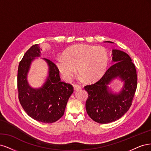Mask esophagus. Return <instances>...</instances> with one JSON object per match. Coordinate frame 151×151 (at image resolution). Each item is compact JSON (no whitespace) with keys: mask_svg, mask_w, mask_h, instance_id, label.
<instances>
[{"mask_svg":"<svg viewBox=\"0 0 151 151\" xmlns=\"http://www.w3.org/2000/svg\"><path fill=\"white\" fill-rule=\"evenodd\" d=\"M81 88V85H74V90H75V91L79 90H80Z\"/></svg>","mask_w":151,"mask_h":151,"instance_id":"34e87169","label":"esophagus"}]
</instances>
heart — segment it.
I'll use <instances>...</instances> for the list:
<instances>
[{
	"mask_svg": "<svg viewBox=\"0 0 151 151\" xmlns=\"http://www.w3.org/2000/svg\"><path fill=\"white\" fill-rule=\"evenodd\" d=\"M64 55L56 58V65L67 81L73 78L78 68L85 81H96L103 76L109 63L107 51L101 46L80 44L68 48Z\"/></svg>",
	"mask_w": 151,
	"mask_h": 151,
	"instance_id": "obj_1",
	"label": "heart"
}]
</instances>
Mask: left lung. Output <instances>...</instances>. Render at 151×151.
<instances>
[{"mask_svg":"<svg viewBox=\"0 0 151 151\" xmlns=\"http://www.w3.org/2000/svg\"><path fill=\"white\" fill-rule=\"evenodd\" d=\"M112 61L115 63L100 80L84 87L88 94L86 112L99 124H108L121 118L130 109L137 89V72L130 57L124 51L113 50ZM117 77L124 84L120 93L113 94L108 85Z\"/></svg>","mask_w":151,"mask_h":151,"instance_id":"obj_1","label":"left lung"}]
</instances>
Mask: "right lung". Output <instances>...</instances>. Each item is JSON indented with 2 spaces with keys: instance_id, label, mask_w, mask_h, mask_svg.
Instances as JSON below:
<instances>
[{
  "instance_id": "right-lung-1",
  "label": "right lung",
  "mask_w": 151,
  "mask_h": 151,
  "mask_svg": "<svg viewBox=\"0 0 151 151\" xmlns=\"http://www.w3.org/2000/svg\"><path fill=\"white\" fill-rule=\"evenodd\" d=\"M41 56L38 45L32 46L19 63L17 71L18 97L24 111L31 118L44 123H52L64 115L73 87L61 81L60 71L51 60L44 58L48 65V76L41 88H33L29 85L27 76L31 62Z\"/></svg>"
}]
</instances>
